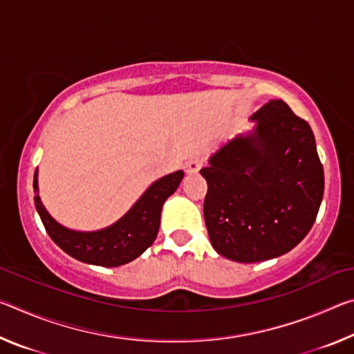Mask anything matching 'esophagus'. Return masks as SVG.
<instances>
[{"mask_svg": "<svg viewBox=\"0 0 354 354\" xmlns=\"http://www.w3.org/2000/svg\"><path fill=\"white\" fill-rule=\"evenodd\" d=\"M201 169V159L200 158H192L185 162V173L187 175H195Z\"/></svg>", "mask_w": 354, "mask_h": 354, "instance_id": "obj_1", "label": "esophagus"}]
</instances>
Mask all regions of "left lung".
Segmentation results:
<instances>
[{"label":"left lung","instance_id":"8db88e82","mask_svg":"<svg viewBox=\"0 0 354 354\" xmlns=\"http://www.w3.org/2000/svg\"><path fill=\"white\" fill-rule=\"evenodd\" d=\"M254 128L223 143L201 169L214 250L236 262L273 259L313 227L325 189L313 129L283 100L250 117Z\"/></svg>","mask_w":354,"mask_h":354}]
</instances>
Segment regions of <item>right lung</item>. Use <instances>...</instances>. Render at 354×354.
<instances>
[{
    "label": "right lung",
    "instance_id": "obj_1",
    "mask_svg": "<svg viewBox=\"0 0 354 354\" xmlns=\"http://www.w3.org/2000/svg\"><path fill=\"white\" fill-rule=\"evenodd\" d=\"M39 171L34 173V203L48 236L59 248L84 263L101 267L124 266L151 247L158 236L165 200L175 194L184 171L178 170L154 181L133 207L115 223L97 231H76L59 223L39 196Z\"/></svg>",
    "mask_w": 354,
    "mask_h": 354
}]
</instances>
